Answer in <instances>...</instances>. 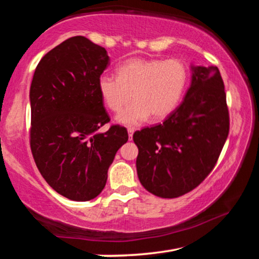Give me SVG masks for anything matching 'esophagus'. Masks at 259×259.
<instances>
[{"mask_svg":"<svg viewBox=\"0 0 259 259\" xmlns=\"http://www.w3.org/2000/svg\"><path fill=\"white\" fill-rule=\"evenodd\" d=\"M134 133H135V129H134V128H129V129H128V135H129V138H130V139L133 138Z\"/></svg>","mask_w":259,"mask_h":259,"instance_id":"esophagus-1","label":"esophagus"}]
</instances>
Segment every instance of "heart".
I'll return each mask as SVG.
<instances>
[{"label":"heart","mask_w":259,"mask_h":259,"mask_svg":"<svg viewBox=\"0 0 259 259\" xmlns=\"http://www.w3.org/2000/svg\"><path fill=\"white\" fill-rule=\"evenodd\" d=\"M188 80L185 64L177 58H130L116 68V77L100 75L98 93L113 112H120L131 98L134 102L116 116V122L135 126L170 115L181 102Z\"/></svg>","instance_id":"obj_1"}]
</instances>
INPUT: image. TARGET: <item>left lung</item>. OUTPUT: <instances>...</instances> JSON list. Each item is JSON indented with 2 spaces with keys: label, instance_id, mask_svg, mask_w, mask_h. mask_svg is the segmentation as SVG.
Returning a JSON list of instances; mask_svg holds the SVG:
<instances>
[{
  "label": "left lung",
  "instance_id": "obj_1",
  "mask_svg": "<svg viewBox=\"0 0 259 259\" xmlns=\"http://www.w3.org/2000/svg\"><path fill=\"white\" fill-rule=\"evenodd\" d=\"M192 81L182 104L163 123L134 134L138 178L164 199L194 190L211 172L229 136L224 82L216 66H191Z\"/></svg>",
  "mask_w": 259,
  "mask_h": 259
}]
</instances>
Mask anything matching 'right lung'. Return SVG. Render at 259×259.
Segmentation results:
<instances>
[{
	"instance_id": "1",
	"label": "right lung",
	"mask_w": 259,
	"mask_h": 259,
	"mask_svg": "<svg viewBox=\"0 0 259 259\" xmlns=\"http://www.w3.org/2000/svg\"><path fill=\"white\" fill-rule=\"evenodd\" d=\"M108 65L105 48L74 36L43 57L30 84L35 163L57 193L73 201L100 194L116 152L128 142L123 126L98 131L109 122L97 88Z\"/></svg>"
}]
</instances>
